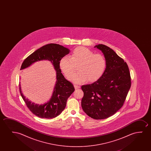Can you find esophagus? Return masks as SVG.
Instances as JSON below:
<instances>
[{"mask_svg":"<svg viewBox=\"0 0 151 151\" xmlns=\"http://www.w3.org/2000/svg\"><path fill=\"white\" fill-rule=\"evenodd\" d=\"M74 86L75 89H79V88H80V86H78V85H76V84H74Z\"/></svg>","mask_w":151,"mask_h":151,"instance_id":"34e87169","label":"esophagus"}]
</instances>
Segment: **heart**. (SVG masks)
Returning <instances> with one entry per match:
<instances>
[{
  "label": "heart",
  "mask_w": 151,
  "mask_h": 151,
  "mask_svg": "<svg viewBox=\"0 0 151 151\" xmlns=\"http://www.w3.org/2000/svg\"><path fill=\"white\" fill-rule=\"evenodd\" d=\"M105 56L95 54L91 50L83 47H78L73 50L70 58L62 57L59 62V67L65 76L68 77L75 70L77 65L78 72L71 75L69 79L76 83L85 81L94 83L98 81L105 72L106 68Z\"/></svg>",
  "instance_id": "b5f03b06"
}]
</instances>
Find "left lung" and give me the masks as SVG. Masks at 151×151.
I'll return each mask as SVG.
<instances>
[{"label":"left lung","instance_id":"1","mask_svg":"<svg viewBox=\"0 0 151 151\" xmlns=\"http://www.w3.org/2000/svg\"><path fill=\"white\" fill-rule=\"evenodd\" d=\"M106 60L103 76L94 83L83 85L81 107L88 116L101 120L114 115L122 107L131 86L128 65L111 48L103 44L95 45Z\"/></svg>","mask_w":151,"mask_h":151}]
</instances>
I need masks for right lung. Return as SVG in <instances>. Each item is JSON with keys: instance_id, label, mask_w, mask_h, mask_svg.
<instances>
[{"instance_id": "add662e5", "label": "right lung", "mask_w": 151, "mask_h": 151, "mask_svg": "<svg viewBox=\"0 0 151 151\" xmlns=\"http://www.w3.org/2000/svg\"><path fill=\"white\" fill-rule=\"evenodd\" d=\"M70 52L68 48L57 44H49L43 46L33 52L23 61L21 70L27 68L33 63L41 60H48L52 62L56 72V81L54 92L50 101L46 103L39 105L32 103L26 99L22 93L21 85L19 91L27 107L32 114L43 119H52L59 116L66 106V101L73 92L74 87L67 81L61 73L59 62L62 57Z\"/></svg>"}]
</instances>
